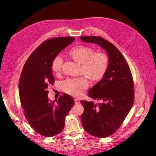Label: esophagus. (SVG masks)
Here are the masks:
<instances>
[{
  "label": "esophagus",
  "mask_w": 156,
  "mask_h": 156,
  "mask_svg": "<svg viewBox=\"0 0 156 156\" xmlns=\"http://www.w3.org/2000/svg\"><path fill=\"white\" fill-rule=\"evenodd\" d=\"M75 104H79V103H80V101H79V99H75Z\"/></svg>",
  "instance_id": "obj_1"
}]
</instances>
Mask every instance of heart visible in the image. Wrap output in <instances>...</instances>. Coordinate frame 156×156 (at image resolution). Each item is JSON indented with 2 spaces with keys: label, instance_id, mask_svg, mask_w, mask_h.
Returning <instances> with one entry per match:
<instances>
[{
  "label": "heart",
  "instance_id": "b5f03b06",
  "mask_svg": "<svg viewBox=\"0 0 156 156\" xmlns=\"http://www.w3.org/2000/svg\"><path fill=\"white\" fill-rule=\"evenodd\" d=\"M69 56L81 64L80 75H84L92 81L102 78L108 69L109 57L104 52H94L91 47L85 45H76L71 48ZM63 60L60 55H56L51 62L52 71L59 74L62 69ZM84 76L68 78L63 83V88L67 94L73 96H80L88 87V81Z\"/></svg>",
  "mask_w": 156,
  "mask_h": 156
}]
</instances>
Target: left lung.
<instances>
[{"mask_svg": "<svg viewBox=\"0 0 156 156\" xmlns=\"http://www.w3.org/2000/svg\"><path fill=\"white\" fill-rule=\"evenodd\" d=\"M80 39L98 44L109 56V65L103 78L88 91V96L100 103L81 101L84 111L81 120L86 132L98 138L115 133L134 102V83L125 57L112 44L101 37L86 36Z\"/></svg>", "mask_w": 156, "mask_h": 156, "instance_id": "left-lung-1", "label": "left lung"}]
</instances>
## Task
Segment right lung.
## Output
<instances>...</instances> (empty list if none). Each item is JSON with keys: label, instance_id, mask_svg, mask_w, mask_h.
Listing matches in <instances>:
<instances>
[{"label": "right lung", "instance_id": "obj_1", "mask_svg": "<svg viewBox=\"0 0 156 156\" xmlns=\"http://www.w3.org/2000/svg\"><path fill=\"white\" fill-rule=\"evenodd\" d=\"M73 37H56L45 40L29 56L19 81L20 99L31 127L40 135L51 137L64 128L65 118L75 104L64 94L57 101H48V86L55 80L51 69L54 57L72 43Z\"/></svg>", "mask_w": 156, "mask_h": 156}]
</instances>
